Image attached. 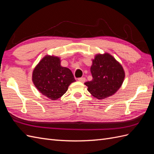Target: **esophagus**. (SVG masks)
Wrapping results in <instances>:
<instances>
[{
  "mask_svg": "<svg viewBox=\"0 0 154 154\" xmlns=\"http://www.w3.org/2000/svg\"><path fill=\"white\" fill-rule=\"evenodd\" d=\"M78 80L80 81V82H85V78H84V77L79 78H78Z\"/></svg>",
  "mask_w": 154,
  "mask_h": 154,
  "instance_id": "esophagus-1",
  "label": "esophagus"
}]
</instances>
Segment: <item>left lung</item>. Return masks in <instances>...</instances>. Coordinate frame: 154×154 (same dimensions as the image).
<instances>
[{"label": "left lung", "instance_id": "obj_1", "mask_svg": "<svg viewBox=\"0 0 154 154\" xmlns=\"http://www.w3.org/2000/svg\"><path fill=\"white\" fill-rule=\"evenodd\" d=\"M92 80L87 82L88 91L97 99L113 95L122 86L125 78L122 66L108 53L97 54L91 67Z\"/></svg>", "mask_w": 154, "mask_h": 154}]
</instances>
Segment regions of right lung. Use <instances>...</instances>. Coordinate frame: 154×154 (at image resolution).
Returning <instances> with one entry per match:
<instances>
[{
	"label": "right lung",
	"instance_id": "1",
	"mask_svg": "<svg viewBox=\"0 0 154 154\" xmlns=\"http://www.w3.org/2000/svg\"><path fill=\"white\" fill-rule=\"evenodd\" d=\"M71 70L60 66V58L46 56L35 68L32 82L42 94L51 100L63 96L75 82Z\"/></svg>",
	"mask_w": 154,
	"mask_h": 154
}]
</instances>
